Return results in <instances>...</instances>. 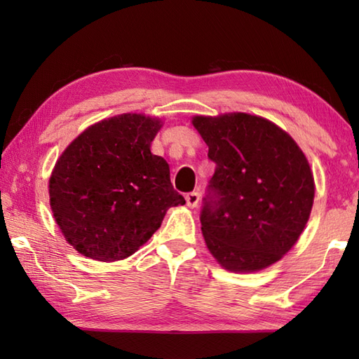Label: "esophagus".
<instances>
[{
	"label": "esophagus",
	"instance_id": "1",
	"mask_svg": "<svg viewBox=\"0 0 359 359\" xmlns=\"http://www.w3.org/2000/svg\"><path fill=\"white\" fill-rule=\"evenodd\" d=\"M185 201H187V205L189 208H196L197 205H199V201H201V194L196 193V191H191L185 194Z\"/></svg>",
	"mask_w": 359,
	"mask_h": 359
}]
</instances>
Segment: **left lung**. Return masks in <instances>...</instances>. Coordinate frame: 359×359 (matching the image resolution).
Returning <instances> with one entry per match:
<instances>
[{
	"label": "left lung",
	"mask_w": 359,
	"mask_h": 359,
	"mask_svg": "<svg viewBox=\"0 0 359 359\" xmlns=\"http://www.w3.org/2000/svg\"><path fill=\"white\" fill-rule=\"evenodd\" d=\"M216 170L201 211L211 255L230 271L262 270L299 239L315 182L304 152L271 121L234 112L193 118Z\"/></svg>",
	"instance_id": "1"
}]
</instances>
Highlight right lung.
I'll return each mask as SVG.
<instances>
[{
    "mask_svg": "<svg viewBox=\"0 0 359 359\" xmlns=\"http://www.w3.org/2000/svg\"><path fill=\"white\" fill-rule=\"evenodd\" d=\"M160 121L142 114L102 120L58 158L49 180L50 208L66 241L95 261L135 253L165 217L184 205L170 165L151 152Z\"/></svg>",
    "mask_w": 359,
    "mask_h": 359,
    "instance_id": "obj_1",
    "label": "right lung"
}]
</instances>
